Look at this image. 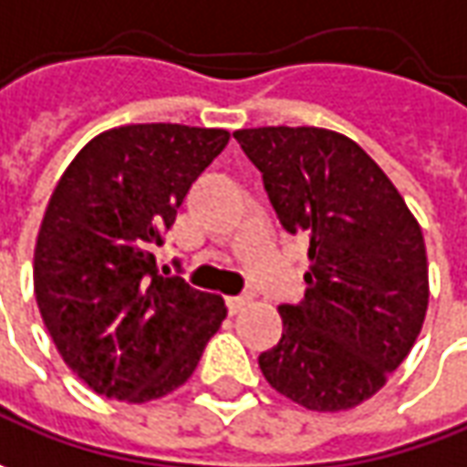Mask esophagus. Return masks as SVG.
<instances>
[{
  "mask_svg": "<svg viewBox=\"0 0 467 467\" xmlns=\"http://www.w3.org/2000/svg\"><path fill=\"white\" fill-rule=\"evenodd\" d=\"M250 305V295H240V297H230L227 299V307H230V313L237 315L240 310H245Z\"/></svg>",
  "mask_w": 467,
  "mask_h": 467,
  "instance_id": "obj_1",
  "label": "esophagus"
}]
</instances>
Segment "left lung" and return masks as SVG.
I'll return each instance as SVG.
<instances>
[{"label": "left lung", "mask_w": 467, "mask_h": 467, "mask_svg": "<svg viewBox=\"0 0 467 467\" xmlns=\"http://www.w3.org/2000/svg\"><path fill=\"white\" fill-rule=\"evenodd\" d=\"M282 227L310 237L307 292L282 305L279 344L258 357L274 390L310 410L372 398L409 357L429 305L424 234L357 141L315 126L234 131Z\"/></svg>", "instance_id": "left-lung-1"}]
</instances>
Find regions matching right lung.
I'll list each match as a JSON object with an SVG mask.
<instances>
[{"label": "right lung", "instance_id": "obj_1", "mask_svg": "<svg viewBox=\"0 0 467 467\" xmlns=\"http://www.w3.org/2000/svg\"><path fill=\"white\" fill-rule=\"evenodd\" d=\"M230 141L224 129L134 123L89 141L41 222L33 284L61 359L89 390L126 403L193 375L224 302L160 271L188 188Z\"/></svg>", "mask_w": 467, "mask_h": 467}]
</instances>
